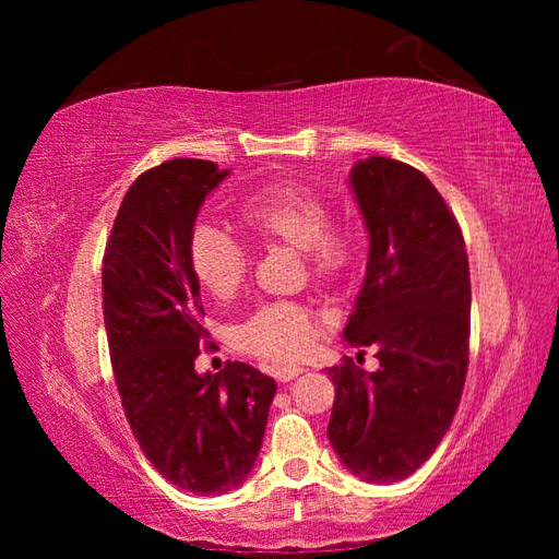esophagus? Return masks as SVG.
Wrapping results in <instances>:
<instances>
[{
  "label": "esophagus",
  "instance_id": "34e87169",
  "mask_svg": "<svg viewBox=\"0 0 559 559\" xmlns=\"http://www.w3.org/2000/svg\"><path fill=\"white\" fill-rule=\"evenodd\" d=\"M273 373L280 382H292L294 378H298L302 373V368L300 366H277Z\"/></svg>",
  "mask_w": 559,
  "mask_h": 559
}]
</instances>
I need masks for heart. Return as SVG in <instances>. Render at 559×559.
Here are the masks:
<instances>
[{
	"instance_id": "obj_1",
	"label": "heart",
	"mask_w": 559,
	"mask_h": 559,
	"mask_svg": "<svg viewBox=\"0 0 559 559\" xmlns=\"http://www.w3.org/2000/svg\"><path fill=\"white\" fill-rule=\"evenodd\" d=\"M331 207L317 193L296 183H277L245 198L238 210L240 226L263 245L300 251L314 284L345 280L361 257V238L349 226H331ZM189 261L198 284L216 300L238 294L249 259L228 235L200 226L191 235ZM319 333L317 319L298 302H270L249 314L235 333L238 347L259 359L294 361L306 354Z\"/></svg>"
}]
</instances>
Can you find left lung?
I'll return each mask as SVG.
<instances>
[{"instance_id": "1", "label": "left lung", "mask_w": 559, "mask_h": 559, "mask_svg": "<svg viewBox=\"0 0 559 559\" xmlns=\"http://www.w3.org/2000/svg\"><path fill=\"white\" fill-rule=\"evenodd\" d=\"M368 230L361 292L343 331L376 347L380 368L347 359L329 441L366 483H399L425 464L452 425L468 368L471 277L462 230L436 186L401 160L370 156L349 173Z\"/></svg>"}]
</instances>
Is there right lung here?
<instances>
[{
	"mask_svg": "<svg viewBox=\"0 0 559 559\" xmlns=\"http://www.w3.org/2000/svg\"><path fill=\"white\" fill-rule=\"evenodd\" d=\"M228 175L198 158L140 175L103 261L105 329L130 429L163 478L205 497L247 480L277 392L242 361L216 376L195 370L207 331L189 242L202 202Z\"/></svg>",
	"mask_w": 559,
	"mask_h": 559,
	"instance_id": "right-lung-1",
	"label": "right lung"
}]
</instances>
